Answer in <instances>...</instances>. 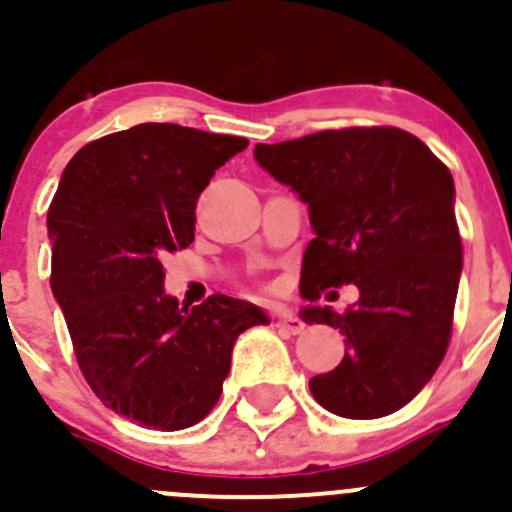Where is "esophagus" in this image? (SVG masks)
<instances>
[{
	"mask_svg": "<svg viewBox=\"0 0 512 512\" xmlns=\"http://www.w3.org/2000/svg\"><path fill=\"white\" fill-rule=\"evenodd\" d=\"M278 328H283V331H288V333H293V336H296V333H303L306 323H303L298 316H293L291 311H283L281 316H278Z\"/></svg>",
	"mask_w": 512,
	"mask_h": 512,
	"instance_id": "34e87169",
	"label": "esophagus"
}]
</instances>
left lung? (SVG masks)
I'll return each instance as SVG.
<instances>
[{
    "label": "left lung",
    "instance_id": "obj_1",
    "mask_svg": "<svg viewBox=\"0 0 512 512\" xmlns=\"http://www.w3.org/2000/svg\"><path fill=\"white\" fill-rule=\"evenodd\" d=\"M254 156L308 204L316 239L303 254L301 296L313 303L343 283L361 291L343 313L303 308L306 323L346 336L343 361L308 383L313 398L341 418L391 416L418 396L448 351L463 271L448 166L396 126L256 144Z\"/></svg>",
    "mask_w": 512,
    "mask_h": 512
}]
</instances>
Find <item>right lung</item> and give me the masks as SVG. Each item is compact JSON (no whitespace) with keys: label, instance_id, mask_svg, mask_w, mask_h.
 <instances>
[{"label":"right lung","instance_id":"obj_1","mask_svg":"<svg viewBox=\"0 0 512 512\" xmlns=\"http://www.w3.org/2000/svg\"><path fill=\"white\" fill-rule=\"evenodd\" d=\"M249 141L179 124H139L89 141L64 169L47 214L52 293L86 383L141 428L181 430L216 406L231 351L268 323L249 301L179 308L164 256L194 241L196 201Z\"/></svg>","mask_w":512,"mask_h":512}]
</instances>
